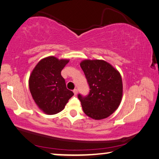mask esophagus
Segmentation results:
<instances>
[{
	"label": "esophagus",
	"instance_id": "obj_1",
	"mask_svg": "<svg viewBox=\"0 0 159 159\" xmlns=\"http://www.w3.org/2000/svg\"><path fill=\"white\" fill-rule=\"evenodd\" d=\"M73 92H74V94L75 95H77V89H75L74 90H73Z\"/></svg>",
	"mask_w": 159,
	"mask_h": 159
}]
</instances>
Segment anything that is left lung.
<instances>
[{"label":"left lung","mask_w":159,"mask_h":159,"mask_svg":"<svg viewBox=\"0 0 159 159\" xmlns=\"http://www.w3.org/2000/svg\"><path fill=\"white\" fill-rule=\"evenodd\" d=\"M89 86L86 97L78 94L84 113L95 120L108 118L123 97V82L116 69L103 60H84L80 63Z\"/></svg>","instance_id":"1"}]
</instances>
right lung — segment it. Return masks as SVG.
Instances as JSON below:
<instances>
[{"instance_id":"1","label":"right lung","mask_w":159,"mask_h":159,"mask_svg":"<svg viewBox=\"0 0 159 159\" xmlns=\"http://www.w3.org/2000/svg\"><path fill=\"white\" fill-rule=\"evenodd\" d=\"M69 60L46 57L38 62L29 80V87L33 99L41 111L54 115L62 111L74 95L67 89L61 71Z\"/></svg>"}]
</instances>
